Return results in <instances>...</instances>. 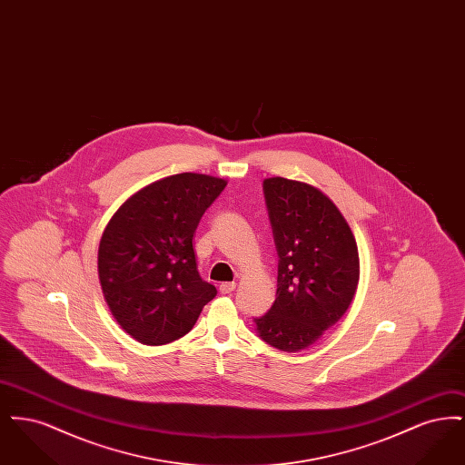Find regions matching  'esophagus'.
<instances>
[{
    "instance_id": "obj_1",
    "label": "esophagus",
    "mask_w": 465,
    "mask_h": 465,
    "mask_svg": "<svg viewBox=\"0 0 465 465\" xmlns=\"http://www.w3.org/2000/svg\"><path fill=\"white\" fill-rule=\"evenodd\" d=\"M220 291H222V294L233 292L235 291V282H223L222 286H220Z\"/></svg>"
}]
</instances>
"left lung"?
Listing matches in <instances>:
<instances>
[{"mask_svg": "<svg viewBox=\"0 0 465 465\" xmlns=\"http://www.w3.org/2000/svg\"><path fill=\"white\" fill-rule=\"evenodd\" d=\"M279 254L277 298L256 331L282 352H300L334 326L354 300L359 252L340 209L309 183L263 181Z\"/></svg>", "mask_w": 465, "mask_h": 465, "instance_id": "1", "label": "left lung"}]
</instances>
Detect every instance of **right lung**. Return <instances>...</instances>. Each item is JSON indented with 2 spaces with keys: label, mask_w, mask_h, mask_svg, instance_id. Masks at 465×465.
I'll use <instances>...</instances> for the list:
<instances>
[{
  "label": "right lung",
  "mask_w": 465,
  "mask_h": 465,
  "mask_svg": "<svg viewBox=\"0 0 465 465\" xmlns=\"http://www.w3.org/2000/svg\"><path fill=\"white\" fill-rule=\"evenodd\" d=\"M226 179L183 173L125 200L106 224L97 270L113 317L143 345H165L190 331L216 288L202 281L193 233Z\"/></svg>",
  "instance_id": "add662e5"
}]
</instances>
